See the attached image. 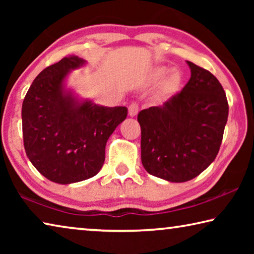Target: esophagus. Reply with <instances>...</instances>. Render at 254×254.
<instances>
[{"mask_svg": "<svg viewBox=\"0 0 254 254\" xmlns=\"http://www.w3.org/2000/svg\"><path fill=\"white\" fill-rule=\"evenodd\" d=\"M139 112V104L136 102H132L130 105H128V115L130 117H135Z\"/></svg>", "mask_w": 254, "mask_h": 254, "instance_id": "34e87169", "label": "esophagus"}]
</instances>
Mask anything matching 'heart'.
<instances>
[{
	"label": "heart",
	"mask_w": 254,
	"mask_h": 254,
	"mask_svg": "<svg viewBox=\"0 0 254 254\" xmlns=\"http://www.w3.org/2000/svg\"><path fill=\"white\" fill-rule=\"evenodd\" d=\"M167 72H168V69H167V68L160 67V68H158V69L156 70V72H154V76H156V78L161 79V78H163V77L166 76ZM178 80H179V75L177 74V72H173V74H171L169 76V78H168V85L169 86L175 85Z\"/></svg>",
	"instance_id": "heart-1"
}]
</instances>
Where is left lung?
I'll return each instance as SVG.
<instances>
[{"label": "left lung", "mask_w": 254, "mask_h": 254, "mask_svg": "<svg viewBox=\"0 0 254 254\" xmlns=\"http://www.w3.org/2000/svg\"><path fill=\"white\" fill-rule=\"evenodd\" d=\"M187 64L191 76L182 91L161 106L137 114L144 169L173 183L197 177L214 161L229 115L225 92L216 77Z\"/></svg>", "instance_id": "left-lung-1"}]
</instances>
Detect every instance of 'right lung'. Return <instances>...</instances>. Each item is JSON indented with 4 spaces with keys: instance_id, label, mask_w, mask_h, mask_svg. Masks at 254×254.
Here are the masks:
<instances>
[{
    "instance_id": "obj_1",
    "label": "right lung",
    "mask_w": 254,
    "mask_h": 254,
    "mask_svg": "<svg viewBox=\"0 0 254 254\" xmlns=\"http://www.w3.org/2000/svg\"><path fill=\"white\" fill-rule=\"evenodd\" d=\"M84 64V59L69 56L45 68L23 100L25 152L34 168L57 184L94 177L104 163L107 140L127 115L126 106L79 102L66 91L68 72Z\"/></svg>"
}]
</instances>
